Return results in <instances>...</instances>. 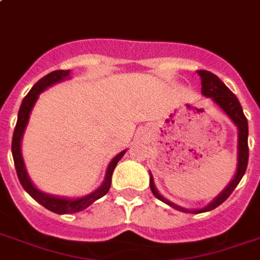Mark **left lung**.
Masks as SVG:
<instances>
[{"label":"left lung","instance_id":"8db88e82","mask_svg":"<svg viewBox=\"0 0 260 260\" xmlns=\"http://www.w3.org/2000/svg\"><path fill=\"white\" fill-rule=\"evenodd\" d=\"M198 73L202 77V92H203V95L213 99L214 102L222 109L228 116L231 117L232 121L235 122L237 128H239V165H237V173H236L233 181L226 187V189L218 196L213 203H210L207 207L201 210H187L170 203L169 201H166L164 196L158 193V191L154 187V180H152V177L150 178V188H151V192L156 199H159L166 205L172 206L176 210H180V211H184V213L195 214L210 211V210H214L219 205H222L223 202L231 196L232 192L235 191V188L239 185L240 180L244 176L245 170H247V165H248V121H247V117L243 113V108H241L239 99L236 98V95L214 73L209 72V71H198Z\"/></svg>","mask_w":260,"mask_h":260}]
</instances>
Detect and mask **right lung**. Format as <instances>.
Returning a JSON list of instances; mask_svg holds the SVG:
<instances>
[{
	"label": "right lung",
	"mask_w": 260,
	"mask_h": 260,
	"mask_svg": "<svg viewBox=\"0 0 260 260\" xmlns=\"http://www.w3.org/2000/svg\"><path fill=\"white\" fill-rule=\"evenodd\" d=\"M69 72H71L69 69L68 71H62V69L54 71V72H50L46 76H43L39 82L34 84L31 91L25 95L23 102H21V106L19 109V116H17V122H16L15 126V132H13V138H12V155H13L16 173H17L20 184L23 185V188L28 192L29 195L32 196L38 203H41L43 207H46L47 210H50V211L57 214H72L77 213V211H82V210L87 209L91 203H94L96 199L106 195L109 192V188H110V184H112L113 170L116 168L117 162L120 161L122 155L125 154V151H121L118 155L114 156V159L109 164L104 184L96 191L92 192L91 195H87L84 198H80V199H62V198H54V196L46 195V193H42V192L38 191L37 188L32 185V183L29 181L27 172H25L24 162H23V158H21V151H20L21 136H23L25 125L28 122L29 112H31L34 104H35V101H37L38 95L41 94L46 87L51 86V84H54L57 82H61L62 79L68 77Z\"/></svg>",
	"instance_id": "right-lung-1"
}]
</instances>
